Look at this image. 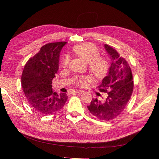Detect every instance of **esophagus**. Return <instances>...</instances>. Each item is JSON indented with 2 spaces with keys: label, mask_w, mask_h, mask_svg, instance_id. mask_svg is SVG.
<instances>
[{
  "label": "esophagus",
  "mask_w": 159,
  "mask_h": 159,
  "mask_svg": "<svg viewBox=\"0 0 159 159\" xmlns=\"http://www.w3.org/2000/svg\"><path fill=\"white\" fill-rule=\"evenodd\" d=\"M84 92V91H81V90H79V91H72L71 93V94H74V93H82Z\"/></svg>",
  "instance_id": "esophagus-1"
}]
</instances>
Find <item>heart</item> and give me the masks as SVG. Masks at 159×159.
<instances>
[{
  "mask_svg": "<svg viewBox=\"0 0 159 159\" xmlns=\"http://www.w3.org/2000/svg\"><path fill=\"white\" fill-rule=\"evenodd\" d=\"M75 54L88 63V69L94 77L102 78L107 74L109 68V61L107 57L101 56L98 48L91 43H84L73 48ZM70 58L66 56L62 60V66L67 67L69 64ZM89 80L88 76H81L77 80V84L82 86L85 81Z\"/></svg>",
  "mask_w": 159,
  "mask_h": 159,
  "instance_id": "obj_1",
  "label": "heart"
}]
</instances>
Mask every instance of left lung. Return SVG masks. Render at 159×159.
<instances>
[{"label": "left lung", "mask_w": 159, "mask_h": 159, "mask_svg": "<svg viewBox=\"0 0 159 159\" xmlns=\"http://www.w3.org/2000/svg\"><path fill=\"white\" fill-rule=\"evenodd\" d=\"M112 61L109 74L98 87L101 92L107 93L105 101L93 99L88 106L89 112L100 120L110 121L116 118L125 108L133 91V78L127 61L118 52L105 44Z\"/></svg>", "instance_id": "8db88e82"}]
</instances>
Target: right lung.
I'll list each match as a JSON object with an SVG mask.
<instances>
[{
    "label": "right lung",
    "mask_w": 159,
    "mask_h": 159,
    "mask_svg": "<svg viewBox=\"0 0 159 159\" xmlns=\"http://www.w3.org/2000/svg\"><path fill=\"white\" fill-rule=\"evenodd\" d=\"M66 42H52L41 47L27 61L22 71L21 84L28 103L36 111L50 115L64 107L68 95L52 90V80L59 68L60 51Z\"/></svg>",
    "instance_id": "add662e5"
}]
</instances>
